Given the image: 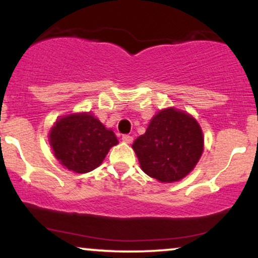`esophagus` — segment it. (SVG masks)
<instances>
[{"label": "esophagus", "instance_id": "obj_1", "mask_svg": "<svg viewBox=\"0 0 258 258\" xmlns=\"http://www.w3.org/2000/svg\"><path fill=\"white\" fill-rule=\"evenodd\" d=\"M122 141L125 142V143H132V141H133V137L132 136H130V135H123L122 136Z\"/></svg>", "mask_w": 258, "mask_h": 258}]
</instances>
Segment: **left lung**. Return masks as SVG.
<instances>
[{
	"label": "left lung",
	"instance_id": "left-lung-1",
	"mask_svg": "<svg viewBox=\"0 0 258 258\" xmlns=\"http://www.w3.org/2000/svg\"><path fill=\"white\" fill-rule=\"evenodd\" d=\"M199 123L173 108L159 111L132 144L142 170L160 182H177L193 170L203 154Z\"/></svg>",
	"mask_w": 258,
	"mask_h": 258
}]
</instances>
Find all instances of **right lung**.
<instances>
[{
  "mask_svg": "<svg viewBox=\"0 0 258 258\" xmlns=\"http://www.w3.org/2000/svg\"><path fill=\"white\" fill-rule=\"evenodd\" d=\"M116 136L90 114L61 117L49 133V144L63 166L76 173L98 167L109 149L117 144Z\"/></svg>",
  "mask_w": 258,
  "mask_h": 258,
  "instance_id": "right-lung-1",
  "label": "right lung"
}]
</instances>
